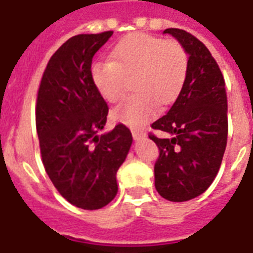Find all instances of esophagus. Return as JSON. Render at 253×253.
Masks as SVG:
<instances>
[{
    "mask_svg": "<svg viewBox=\"0 0 253 253\" xmlns=\"http://www.w3.org/2000/svg\"><path fill=\"white\" fill-rule=\"evenodd\" d=\"M131 134L134 136V139H141V138L146 136V132L141 131V130H132Z\"/></svg>",
    "mask_w": 253,
    "mask_h": 253,
    "instance_id": "esophagus-1",
    "label": "esophagus"
}]
</instances>
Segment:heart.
<instances>
[{
  "mask_svg": "<svg viewBox=\"0 0 253 253\" xmlns=\"http://www.w3.org/2000/svg\"><path fill=\"white\" fill-rule=\"evenodd\" d=\"M111 60L93 63L91 78L103 98L119 102L132 79L135 93L117 106L112 117L127 126L141 127L178 98L188 78L189 56L177 41L147 33L123 37L111 50Z\"/></svg>",
  "mask_w": 253,
  "mask_h": 253,
  "instance_id": "b5f03b06",
  "label": "heart"
}]
</instances>
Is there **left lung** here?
Listing matches in <instances>:
<instances>
[{
	"instance_id": "obj_1",
	"label": "left lung",
	"mask_w": 253,
	"mask_h": 253,
	"mask_svg": "<svg viewBox=\"0 0 253 253\" xmlns=\"http://www.w3.org/2000/svg\"><path fill=\"white\" fill-rule=\"evenodd\" d=\"M179 41L189 55L185 85L166 115L150 132L160 157L155 161V189L166 200L182 203L197 197L216 178L228 136L225 82L216 60L201 41L177 28L164 31Z\"/></svg>"
}]
</instances>
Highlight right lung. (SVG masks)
<instances>
[{"instance_id": "right-lung-1", "label": "right lung", "mask_w": 253, "mask_h": 253, "mask_svg": "<svg viewBox=\"0 0 253 253\" xmlns=\"http://www.w3.org/2000/svg\"><path fill=\"white\" fill-rule=\"evenodd\" d=\"M111 35L65 41L48 61L37 92L36 128L46 174L68 203L87 211L106 207L117 196V171L132 143L122 123L99 135L108 106L93 84L91 65Z\"/></svg>"}]
</instances>
